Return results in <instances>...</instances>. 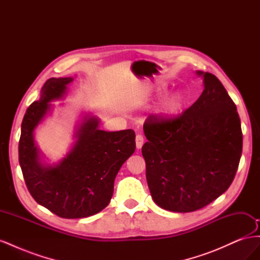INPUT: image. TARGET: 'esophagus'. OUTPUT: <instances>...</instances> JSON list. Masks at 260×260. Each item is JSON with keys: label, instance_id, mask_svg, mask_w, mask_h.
I'll list each match as a JSON object with an SVG mask.
<instances>
[{"label": "esophagus", "instance_id": "34e87169", "mask_svg": "<svg viewBox=\"0 0 260 260\" xmlns=\"http://www.w3.org/2000/svg\"><path fill=\"white\" fill-rule=\"evenodd\" d=\"M143 143H144V139H143V137L141 136V135H138V136L136 137V145H137V148H138V149H140L141 147L143 146Z\"/></svg>", "mask_w": 260, "mask_h": 260}]
</instances>
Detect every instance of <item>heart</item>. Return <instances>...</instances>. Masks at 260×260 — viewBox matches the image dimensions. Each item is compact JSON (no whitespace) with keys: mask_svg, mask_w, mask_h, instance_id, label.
<instances>
[{"mask_svg":"<svg viewBox=\"0 0 260 260\" xmlns=\"http://www.w3.org/2000/svg\"><path fill=\"white\" fill-rule=\"evenodd\" d=\"M184 103L185 98L183 94L181 92H176L164 102L159 109V115L162 117L175 115L180 112V109L183 107Z\"/></svg>","mask_w":260,"mask_h":260,"instance_id":"b5f03b06","label":"heart"}]
</instances>
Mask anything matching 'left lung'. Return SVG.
<instances>
[{
  "label": "left lung",
  "instance_id": "obj_1",
  "mask_svg": "<svg viewBox=\"0 0 260 260\" xmlns=\"http://www.w3.org/2000/svg\"><path fill=\"white\" fill-rule=\"evenodd\" d=\"M195 103L174 117L151 115L143 130L146 180L154 202L176 212L205 207L223 194L242 155L241 120L234 102L210 73Z\"/></svg>",
  "mask_w": 260,
  "mask_h": 260
}]
</instances>
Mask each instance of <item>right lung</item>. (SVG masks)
<instances>
[{
  "label": "right lung",
  "instance_id": "obj_1",
  "mask_svg": "<svg viewBox=\"0 0 260 260\" xmlns=\"http://www.w3.org/2000/svg\"><path fill=\"white\" fill-rule=\"evenodd\" d=\"M73 78H51L23 116L19 139V165L35 201L66 219L84 218L103 210L111 202L114 181L123 162L136 151L133 130L108 132L100 119L86 115L75 133L76 142L57 165L41 160L34 132L51 111L50 102L64 96Z\"/></svg>",
  "mask_w": 260,
  "mask_h": 260
}]
</instances>
